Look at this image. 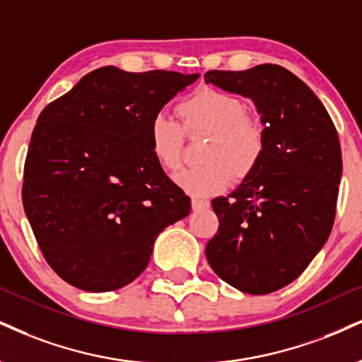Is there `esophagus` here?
Wrapping results in <instances>:
<instances>
[{"label": "esophagus", "instance_id": "1", "mask_svg": "<svg viewBox=\"0 0 362 362\" xmlns=\"http://www.w3.org/2000/svg\"><path fill=\"white\" fill-rule=\"evenodd\" d=\"M209 206V200L204 199V197H199V195H192V209H202V207H207Z\"/></svg>", "mask_w": 362, "mask_h": 362}]
</instances>
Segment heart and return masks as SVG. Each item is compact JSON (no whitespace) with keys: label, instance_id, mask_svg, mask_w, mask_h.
I'll return each mask as SVG.
<instances>
[{"label":"heart","instance_id":"b5f03b06","mask_svg":"<svg viewBox=\"0 0 362 362\" xmlns=\"http://www.w3.org/2000/svg\"><path fill=\"white\" fill-rule=\"evenodd\" d=\"M178 115L187 133H207L199 151L202 163L180 170L173 180L194 195L219 192L233 175L245 178L258 167L267 148V132L259 119L246 115V104L238 95L219 89H199L178 104ZM150 148L163 170L182 163V128L165 112L150 123Z\"/></svg>","mask_w":362,"mask_h":362}]
</instances>
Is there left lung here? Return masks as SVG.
<instances>
[{
	"mask_svg": "<svg viewBox=\"0 0 362 362\" xmlns=\"http://www.w3.org/2000/svg\"><path fill=\"white\" fill-rule=\"evenodd\" d=\"M207 84L250 98L267 132L264 155L228 197H216L206 246L216 275L267 295L302 275L332 230L342 153L337 129L305 82L275 64L209 71Z\"/></svg>",
	"mask_w": 362,
	"mask_h": 362,
	"instance_id": "8db88e82",
	"label": "left lung"
}]
</instances>
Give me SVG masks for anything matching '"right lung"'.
Returning <instances> with one entry per match:
<instances>
[{"label": "right lung", "instance_id": "add662e5", "mask_svg": "<svg viewBox=\"0 0 362 362\" xmlns=\"http://www.w3.org/2000/svg\"><path fill=\"white\" fill-rule=\"evenodd\" d=\"M199 74L95 69L38 116L23 172L25 214L69 285L111 291L146 268L155 239L190 212L150 148V123Z\"/></svg>", "mask_w": 362, "mask_h": 362}]
</instances>
